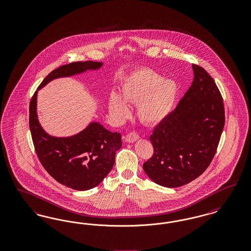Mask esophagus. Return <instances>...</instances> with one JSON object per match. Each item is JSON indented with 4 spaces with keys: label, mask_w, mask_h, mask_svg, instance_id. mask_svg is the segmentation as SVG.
Returning <instances> with one entry per match:
<instances>
[{
    "label": "esophagus",
    "mask_w": 251,
    "mask_h": 251,
    "mask_svg": "<svg viewBox=\"0 0 251 251\" xmlns=\"http://www.w3.org/2000/svg\"><path fill=\"white\" fill-rule=\"evenodd\" d=\"M138 139H139V135L134 131H131L125 136V141L128 142V143H133Z\"/></svg>",
    "instance_id": "obj_1"
}]
</instances>
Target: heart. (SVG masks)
Listing matches in <instances>:
<instances>
[{
  "mask_svg": "<svg viewBox=\"0 0 251 251\" xmlns=\"http://www.w3.org/2000/svg\"><path fill=\"white\" fill-rule=\"evenodd\" d=\"M179 95V85L170 78H163L151 69L131 72L121 86L122 99L116 92L109 96L108 108L116 120L125 119L130 112L128 104H136V114L145 124L155 125L166 120Z\"/></svg>",
  "mask_w": 251,
  "mask_h": 251,
  "instance_id": "heart-1",
  "label": "heart"
}]
</instances>
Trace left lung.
<instances>
[{
	"instance_id": "left-lung-1",
	"label": "left lung",
	"mask_w": 251,
	"mask_h": 251,
	"mask_svg": "<svg viewBox=\"0 0 251 251\" xmlns=\"http://www.w3.org/2000/svg\"><path fill=\"white\" fill-rule=\"evenodd\" d=\"M194 80L174 112L151 135L153 155L143 164L157 184L174 188L200 177L211 164L225 125L223 99L214 79L192 65Z\"/></svg>"
}]
</instances>
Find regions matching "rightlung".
<instances>
[{
  "label": "right lung",
  "instance_id": "1",
  "mask_svg": "<svg viewBox=\"0 0 251 251\" xmlns=\"http://www.w3.org/2000/svg\"><path fill=\"white\" fill-rule=\"evenodd\" d=\"M102 65V62L85 61L61 66L47 75L30 101L29 125L37 157L53 179L74 190L94 188L107 176L114 167L116 151L122 146L121 135L96 121L72 136L50 135L37 117V91L54 79L97 71Z\"/></svg>",
  "mask_w": 251,
  "mask_h": 251
}]
</instances>
